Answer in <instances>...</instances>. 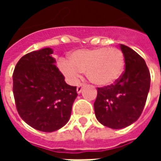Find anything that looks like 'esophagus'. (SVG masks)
I'll return each mask as SVG.
<instances>
[{"label": "esophagus", "instance_id": "34e87169", "mask_svg": "<svg viewBox=\"0 0 161 161\" xmlns=\"http://www.w3.org/2000/svg\"><path fill=\"white\" fill-rule=\"evenodd\" d=\"M84 87V84H79L78 86L77 87V92L78 94H80L81 92H82V90H83V88Z\"/></svg>", "mask_w": 161, "mask_h": 161}]
</instances>
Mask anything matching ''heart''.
<instances>
[{
    "label": "heart",
    "mask_w": 161,
    "mask_h": 161,
    "mask_svg": "<svg viewBox=\"0 0 161 161\" xmlns=\"http://www.w3.org/2000/svg\"><path fill=\"white\" fill-rule=\"evenodd\" d=\"M124 55L121 50L109 47L77 50L69 55V60L60 58L58 66L67 80L76 84L81 72L92 84L108 86L118 80L123 72Z\"/></svg>",
    "instance_id": "b5f03b06"
}]
</instances>
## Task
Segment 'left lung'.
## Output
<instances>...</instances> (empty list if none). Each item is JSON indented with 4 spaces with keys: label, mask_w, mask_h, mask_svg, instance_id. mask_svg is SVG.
Segmentation results:
<instances>
[{
    "label": "left lung",
    "mask_w": 161,
    "mask_h": 161,
    "mask_svg": "<svg viewBox=\"0 0 161 161\" xmlns=\"http://www.w3.org/2000/svg\"><path fill=\"white\" fill-rule=\"evenodd\" d=\"M125 58V71L114 85L98 88L95 101L97 121L108 128L121 129L138 120L150 89V72L145 60L124 45H120Z\"/></svg>",
    "instance_id": "obj_1"
}]
</instances>
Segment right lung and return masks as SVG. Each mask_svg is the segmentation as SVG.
<instances>
[{"instance_id":"1","label":"right lung","mask_w":161,"mask_h":161,"mask_svg":"<svg viewBox=\"0 0 161 161\" xmlns=\"http://www.w3.org/2000/svg\"><path fill=\"white\" fill-rule=\"evenodd\" d=\"M50 47L23 56L13 74V92L19 116L39 131L58 130L69 121L77 98V87L70 86L55 65Z\"/></svg>"}]
</instances>
